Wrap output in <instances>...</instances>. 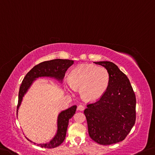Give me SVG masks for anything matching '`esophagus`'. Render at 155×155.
<instances>
[{
  "instance_id": "34e87169",
  "label": "esophagus",
  "mask_w": 155,
  "mask_h": 155,
  "mask_svg": "<svg viewBox=\"0 0 155 155\" xmlns=\"http://www.w3.org/2000/svg\"><path fill=\"white\" fill-rule=\"evenodd\" d=\"M77 110H79V111H83V110H85V107L82 105H78V106Z\"/></svg>"
}]
</instances>
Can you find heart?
<instances>
[{
  "mask_svg": "<svg viewBox=\"0 0 155 155\" xmlns=\"http://www.w3.org/2000/svg\"><path fill=\"white\" fill-rule=\"evenodd\" d=\"M106 68L92 64L78 65L68 76L66 87L69 91L80 89L82 99L87 102L97 101L106 92L110 83Z\"/></svg>",
  "mask_w": 155,
  "mask_h": 155,
  "instance_id": "1",
  "label": "heart"
}]
</instances>
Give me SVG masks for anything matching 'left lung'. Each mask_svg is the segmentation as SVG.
Here are the masks:
<instances>
[{"label":"left lung","instance_id":"obj_1","mask_svg":"<svg viewBox=\"0 0 155 155\" xmlns=\"http://www.w3.org/2000/svg\"><path fill=\"white\" fill-rule=\"evenodd\" d=\"M106 68L110 83L104 96L84 110L90 138L111 145L126 138L136 120V97L127 76L110 61L94 62Z\"/></svg>","mask_w":155,"mask_h":155}]
</instances>
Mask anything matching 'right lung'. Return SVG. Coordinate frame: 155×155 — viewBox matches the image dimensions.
Instances as JSON below:
<instances>
[{"instance_id": "1", "label": "right lung", "mask_w": 155, "mask_h": 155, "mask_svg": "<svg viewBox=\"0 0 155 155\" xmlns=\"http://www.w3.org/2000/svg\"><path fill=\"white\" fill-rule=\"evenodd\" d=\"M73 64L74 61L57 58V59L44 61L34 66L25 75L20 87L18 93V106H17V117H18V109L21 106L24 96L28 92V90L37 78L41 77H49L54 78L58 81V83H61L65 77L66 71ZM76 110H77V105H73L68 109L63 110L58 114L57 117V130H56L55 135L50 141L45 143L39 144L34 143V142L33 143L38 146H41V148H54L60 146L65 140L69 120L74 116ZM26 138L29 141L32 142L28 137Z\"/></svg>"}]
</instances>
